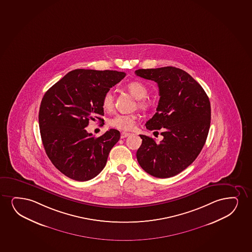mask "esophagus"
Wrapping results in <instances>:
<instances>
[{
	"label": "esophagus",
	"mask_w": 252,
	"mask_h": 252,
	"mask_svg": "<svg viewBox=\"0 0 252 252\" xmlns=\"http://www.w3.org/2000/svg\"><path fill=\"white\" fill-rule=\"evenodd\" d=\"M130 133H127V132H122L121 138L122 139H125V138L127 137L130 135Z\"/></svg>",
	"instance_id": "esophagus-1"
}]
</instances>
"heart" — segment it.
I'll list each match as a JSON object with an SVG mask.
<instances>
[{
  "label": "heart",
  "instance_id": "obj_1",
  "mask_svg": "<svg viewBox=\"0 0 252 252\" xmlns=\"http://www.w3.org/2000/svg\"><path fill=\"white\" fill-rule=\"evenodd\" d=\"M127 89L132 95L138 99V106L142 110L147 109L149 106V101L144 99L147 94V87L143 83L139 82H132L127 85ZM114 105V96L112 91H107L102 97V107L105 111H111ZM137 117L134 114H118L109 120L110 126L120 130H131L136 125Z\"/></svg>",
  "mask_w": 252,
  "mask_h": 252
}]
</instances>
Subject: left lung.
<instances>
[{"label":"left lung","mask_w":252,"mask_h":252,"mask_svg":"<svg viewBox=\"0 0 252 252\" xmlns=\"http://www.w3.org/2000/svg\"><path fill=\"white\" fill-rule=\"evenodd\" d=\"M135 74L158 83L159 101L146 127L161 129L163 136L158 143L140 134L138 162L154 177H172L187 169L204 147L210 126V99L197 81L176 67L139 69Z\"/></svg>","instance_id":"obj_1"}]
</instances>
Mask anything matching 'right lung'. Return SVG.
I'll use <instances>...</instances> for the list:
<instances>
[{
	"label": "right lung",
	"mask_w": 252,
	"mask_h": 252,
	"mask_svg": "<svg viewBox=\"0 0 252 252\" xmlns=\"http://www.w3.org/2000/svg\"><path fill=\"white\" fill-rule=\"evenodd\" d=\"M126 76L117 70H71L45 93L39 127L48 158L67 177L86 182L104 169L109 153L120 139L111 128L95 138L85 127L104 115L102 97Z\"/></svg>",
	"instance_id": "obj_1"
}]
</instances>
